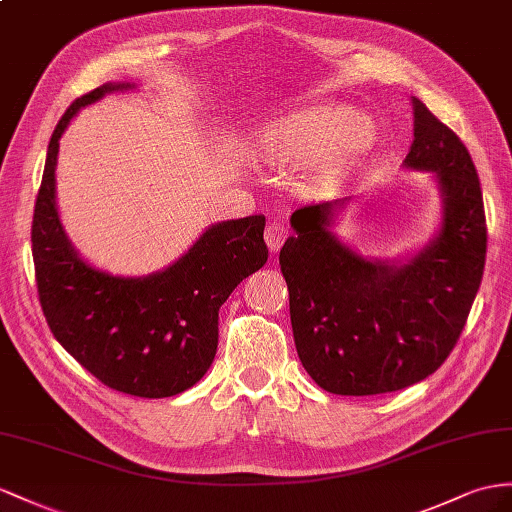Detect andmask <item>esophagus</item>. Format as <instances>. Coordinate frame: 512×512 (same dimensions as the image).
Listing matches in <instances>:
<instances>
[{"label": "esophagus", "mask_w": 512, "mask_h": 512, "mask_svg": "<svg viewBox=\"0 0 512 512\" xmlns=\"http://www.w3.org/2000/svg\"><path fill=\"white\" fill-rule=\"evenodd\" d=\"M287 240V227L281 225V222H272V225L266 227V244L272 253H277Z\"/></svg>", "instance_id": "obj_1"}]
</instances>
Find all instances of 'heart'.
I'll return each instance as SVG.
<instances>
[{"instance_id": "obj_1", "label": "heart", "mask_w": 512, "mask_h": 512, "mask_svg": "<svg viewBox=\"0 0 512 512\" xmlns=\"http://www.w3.org/2000/svg\"><path fill=\"white\" fill-rule=\"evenodd\" d=\"M368 138V123L337 106L305 108L266 125L257 149L268 162L285 168H311Z\"/></svg>"}]
</instances>
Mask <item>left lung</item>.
<instances>
[{"mask_svg":"<svg viewBox=\"0 0 512 512\" xmlns=\"http://www.w3.org/2000/svg\"><path fill=\"white\" fill-rule=\"evenodd\" d=\"M413 103L406 166L437 173L443 227L406 264L357 255L329 229L350 199L298 207L279 264L298 359L322 389L374 396L424 381L450 357L482 281L487 218L465 144Z\"/></svg>","mask_w":512,"mask_h":512,"instance_id":"left-lung-1","label":"left lung"}]
</instances>
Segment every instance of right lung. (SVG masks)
Segmentation results:
<instances>
[{"instance_id": "obj_1", "label": "right lung", "mask_w": 512, "mask_h": 512, "mask_svg": "<svg viewBox=\"0 0 512 512\" xmlns=\"http://www.w3.org/2000/svg\"><path fill=\"white\" fill-rule=\"evenodd\" d=\"M114 88L75 99L49 140L32 220L34 274L51 333L110 389L168 398L199 383L218 346V309L268 259L264 216L207 229L177 264L144 279L90 268L62 231L56 209L60 136L75 112Z\"/></svg>"}]
</instances>
